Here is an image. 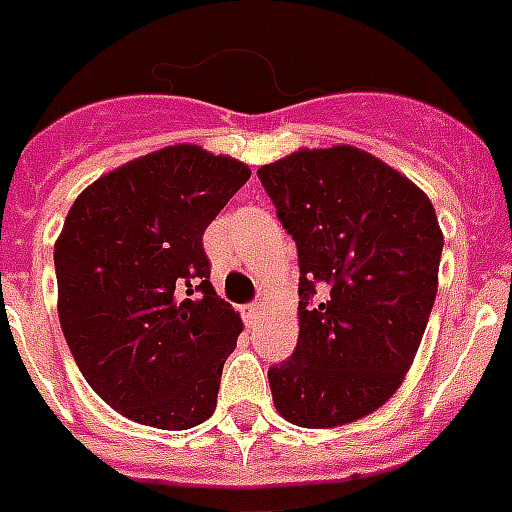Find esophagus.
<instances>
[{"mask_svg": "<svg viewBox=\"0 0 512 512\" xmlns=\"http://www.w3.org/2000/svg\"><path fill=\"white\" fill-rule=\"evenodd\" d=\"M260 314H263V308H260V303H249V306H241V319H244V322H247L249 327L260 322Z\"/></svg>", "mask_w": 512, "mask_h": 512, "instance_id": "obj_1", "label": "esophagus"}]
</instances>
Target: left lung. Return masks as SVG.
<instances>
[{
  "instance_id": "obj_1",
  "label": "left lung",
  "mask_w": 512,
  "mask_h": 512,
  "mask_svg": "<svg viewBox=\"0 0 512 512\" xmlns=\"http://www.w3.org/2000/svg\"><path fill=\"white\" fill-rule=\"evenodd\" d=\"M298 247V346L268 370L276 411L341 427L395 395L438 292L443 230L429 198L370 152L298 150L257 169Z\"/></svg>"
}]
</instances>
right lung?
Masks as SVG:
<instances>
[{
    "label": "right lung",
    "instance_id": "obj_1",
    "mask_svg": "<svg viewBox=\"0 0 512 512\" xmlns=\"http://www.w3.org/2000/svg\"><path fill=\"white\" fill-rule=\"evenodd\" d=\"M252 171L174 144L85 187L56 241L58 319L77 368L126 419L190 429L217 408L241 317L209 282L204 230Z\"/></svg>",
    "mask_w": 512,
    "mask_h": 512
}]
</instances>
